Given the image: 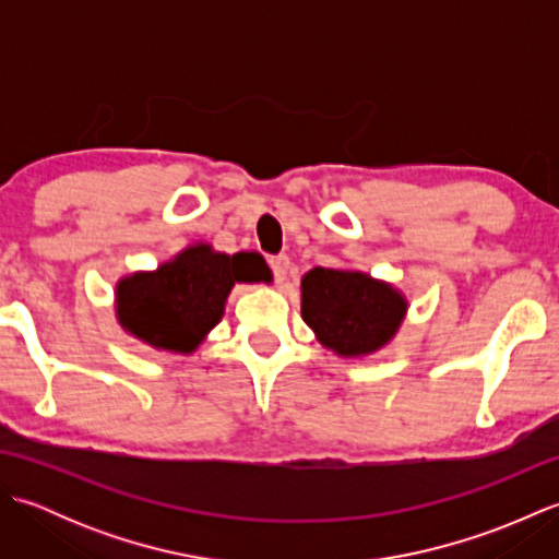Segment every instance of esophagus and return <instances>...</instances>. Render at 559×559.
I'll use <instances>...</instances> for the list:
<instances>
[{
	"label": "esophagus",
	"mask_w": 559,
	"mask_h": 559,
	"mask_svg": "<svg viewBox=\"0 0 559 559\" xmlns=\"http://www.w3.org/2000/svg\"><path fill=\"white\" fill-rule=\"evenodd\" d=\"M271 271H273V278H276L278 283H283L288 278V271H290V257H286V254H278V257H273L271 261Z\"/></svg>",
	"instance_id": "34e87169"
}]
</instances>
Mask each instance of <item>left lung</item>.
Wrapping results in <instances>:
<instances>
[{
  "instance_id": "obj_1",
  "label": "left lung",
  "mask_w": 559,
  "mask_h": 559,
  "mask_svg": "<svg viewBox=\"0 0 559 559\" xmlns=\"http://www.w3.org/2000/svg\"><path fill=\"white\" fill-rule=\"evenodd\" d=\"M300 312L326 350L367 358L394 341L408 300L394 283L365 271L314 266L300 281Z\"/></svg>"
}]
</instances>
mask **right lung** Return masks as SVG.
Segmentation results:
<instances>
[{"label": "right lung", "instance_id": "obj_1", "mask_svg": "<svg viewBox=\"0 0 559 559\" xmlns=\"http://www.w3.org/2000/svg\"><path fill=\"white\" fill-rule=\"evenodd\" d=\"M235 283H271L266 261L257 252L225 254L192 242L158 269L117 281V322L151 348L189 355L223 319Z\"/></svg>", "mask_w": 559, "mask_h": 559}]
</instances>
